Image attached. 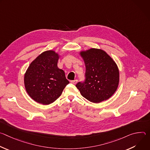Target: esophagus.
Wrapping results in <instances>:
<instances>
[{
  "label": "esophagus",
  "mask_w": 150,
  "mask_h": 150,
  "mask_svg": "<svg viewBox=\"0 0 150 150\" xmlns=\"http://www.w3.org/2000/svg\"><path fill=\"white\" fill-rule=\"evenodd\" d=\"M71 82L74 83V84H76L78 82V80L77 79H75V80H72L71 81Z\"/></svg>",
  "instance_id": "obj_1"
}]
</instances>
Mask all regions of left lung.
<instances>
[{"label": "left lung", "mask_w": 150, "mask_h": 150, "mask_svg": "<svg viewBox=\"0 0 150 150\" xmlns=\"http://www.w3.org/2000/svg\"><path fill=\"white\" fill-rule=\"evenodd\" d=\"M85 68V80L76 87L90 101L100 103L109 99L116 91L119 82L117 66L104 51L90 49L80 53Z\"/></svg>", "instance_id": "8db88e82"}]
</instances>
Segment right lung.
<instances>
[{"label": "right lung", "mask_w": 150, "mask_h": 150, "mask_svg": "<svg viewBox=\"0 0 150 150\" xmlns=\"http://www.w3.org/2000/svg\"><path fill=\"white\" fill-rule=\"evenodd\" d=\"M59 55L53 50L42 53L31 62L24 76L25 90L32 99L49 104L58 98L69 83L57 67Z\"/></svg>", "instance_id": "obj_1"}]
</instances>
